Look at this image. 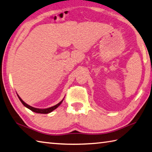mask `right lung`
Segmentation results:
<instances>
[{"label":"right lung","mask_w":152,"mask_h":152,"mask_svg":"<svg viewBox=\"0 0 152 152\" xmlns=\"http://www.w3.org/2000/svg\"><path fill=\"white\" fill-rule=\"evenodd\" d=\"M18 98H19V100H20L22 104H23L24 106L26 107L27 108L30 109V110H31V111L34 112H35V113H38V114H48V113L52 112V111H53V110H54L55 109L57 108V107H58V106H60V105L62 104L63 100H64V99H63V100H62L61 102H59L58 104H56V105H55V106H52V107H48V108H45V109H39V108H36V107L30 106H29V105L26 104L23 100H22V99L20 98V96H19L18 95Z\"/></svg>","instance_id":"1"}]
</instances>
